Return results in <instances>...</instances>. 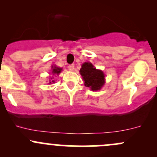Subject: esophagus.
<instances>
[{"label": "esophagus", "instance_id": "obj_1", "mask_svg": "<svg viewBox=\"0 0 157 157\" xmlns=\"http://www.w3.org/2000/svg\"><path fill=\"white\" fill-rule=\"evenodd\" d=\"M68 69L70 70L71 71H73L74 69V64H70L68 66Z\"/></svg>", "mask_w": 157, "mask_h": 157}]
</instances>
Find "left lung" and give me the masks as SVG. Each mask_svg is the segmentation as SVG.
I'll use <instances>...</instances> for the list:
<instances>
[{
	"instance_id": "obj_1",
	"label": "left lung",
	"mask_w": 157,
	"mask_h": 157,
	"mask_svg": "<svg viewBox=\"0 0 157 157\" xmlns=\"http://www.w3.org/2000/svg\"><path fill=\"white\" fill-rule=\"evenodd\" d=\"M84 85L92 91L100 90L105 83V74L101 70L96 69L90 62H84L80 70Z\"/></svg>"
}]
</instances>
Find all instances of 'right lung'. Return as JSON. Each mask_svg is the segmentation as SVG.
Returning a JSON list of instances; mask_svg holds the SVG:
<instances>
[{"label":"right lung","mask_w":157,"mask_h":157,"mask_svg":"<svg viewBox=\"0 0 157 157\" xmlns=\"http://www.w3.org/2000/svg\"><path fill=\"white\" fill-rule=\"evenodd\" d=\"M62 71V68L59 67H57L56 65L52 66V71L49 74L52 76L49 77V80H48V84H52V83H55V80L54 79V76H58L60 74V73Z\"/></svg>","instance_id":"add662e5"}]
</instances>
